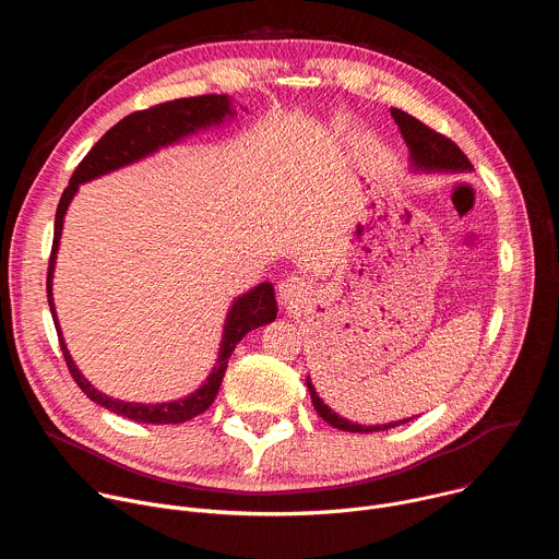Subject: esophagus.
I'll use <instances>...</instances> for the list:
<instances>
[{
    "instance_id": "34e87169",
    "label": "esophagus",
    "mask_w": 559,
    "mask_h": 559,
    "mask_svg": "<svg viewBox=\"0 0 559 559\" xmlns=\"http://www.w3.org/2000/svg\"><path fill=\"white\" fill-rule=\"evenodd\" d=\"M307 296H309V283L300 276L292 274L278 283V298L287 307L302 305L307 300Z\"/></svg>"
}]
</instances>
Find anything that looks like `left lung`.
<instances>
[{
  "label": "left lung",
  "mask_w": 559,
  "mask_h": 559,
  "mask_svg": "<svg viewBox=\"0 0 559 559\" xmlns=\"http://www.w3.org/2000/svg\"><path fill=\"white\" fill-rule=\"evenodd\" d=\"M391 117L395 119L397 128H401V134L407 141L414 170H420V173H471L473 170L466 154L451 139H447L444 134L431 130L429 126H425L416 117H412V115H407L403 110H397V108H391ZM307 389H309L311 403H313V409L318 412V416H321L328 425H332V427H336L341 431L371 433V431L393 429L397 425H405V423L414 420V418H407V420H395V423H386V425L362 427V425H356V423H352L347 418H341L336 412H332L321 401V395L316 393L309 376H307Z\"/></svg>",
  "instance_id": "left-lung-1"
}]
</instances>
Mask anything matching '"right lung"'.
I'll list each match as a JSON object with an SVG mask.
<instances>
[{
    "label": "right lung",
    "mask_w": 559,
    "mask_h": 559,
    "mask_svg": "<svg viewBox=\"0 0 559 559\" xmlns=\"http://www.w3.org/2000/svg\"><path fill=\"white\" fill-rule=\"evenodd\" d=\"M229 117H234V108H231V99L227 95H201V97L175 99V102L158 104L147 110H139V112L123 117L117 126H112L91 147V152L84 156V162L76 166V170L70 177V183L63 190L59 205H57L46 294H48L50 313H52L55 330L59 336V345H61L68 371L74 378V382L79 384V389H82L93 403L106 407L108 412H112L117 416L130 418L134 423L179 425V423L192 420L194 416L203 414L214 403L234 347L243 341V336L248 332L263 328L276 318L278 307H276V298H274V285L259 283L254 289L246 292L243 296H238L231 302L227 318H225V325H223V338H221L216 365L212 367L210 376L197 391H192L190 395L179 397V401H173V403H156V405L126 403V401H119V397H110V395L102 393L84 378V373L76 369L70 352L66 347V341L61 336L57 311H55V300H52V274H55L59 238H61V229H63V216H66V210H68L72 197L76 194V190L82 183H88V181L104 177L112 170H119L134 162H141V158L154 154L158 147L179 143L181 139H186L199 130H205L210 126H221Z\"/></svg>",
    "instance_id": "1"
}]
</instances>
